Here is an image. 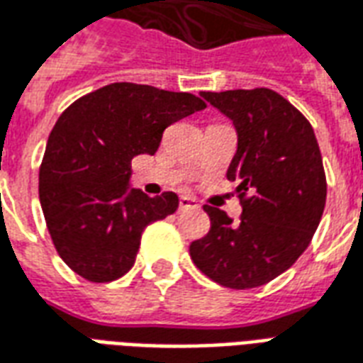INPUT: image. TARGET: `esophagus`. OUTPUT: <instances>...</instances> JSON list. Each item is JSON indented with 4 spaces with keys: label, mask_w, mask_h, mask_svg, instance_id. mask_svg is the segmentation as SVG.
<instances>
[{
    "label": "esophagus",
    "mask_w": 363,
    "mask_h": 363,
    "mask_svg": "<svg viewBox=\"0 0 363 363\" xmlns=\"http://www.w3.org/2000/svg\"><path fill=\"white\" fill-rule=\"evenodd\" d=\"M198 208V203H196L194 198H189V196H182L181 202H179V209H194Z\"/></svg>",
    "instance_id": "obj_1"
}]
</instances>
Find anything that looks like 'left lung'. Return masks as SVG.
Listing matches in <instances>:
<instances>
[{
    "label": "left lung",
    "mask_w": 363,
    "mask_h": 363,
    "mask_svg": "<svg viewBox=\"0 0 363 363\" xmlns=\"http://www.w3.org/2000/svg\"><path fill=\"white\" fill-rule=\"evenodd\" d=\"M238 136L227 179L236 181L240 221L203 206L209 233L190 244L196 267L229 289H254L289 269L323 216L327 182L313 128L269 88L202 92Z\"/></svg>",
    "instance_id": "8db88e82"
}]
</instances>
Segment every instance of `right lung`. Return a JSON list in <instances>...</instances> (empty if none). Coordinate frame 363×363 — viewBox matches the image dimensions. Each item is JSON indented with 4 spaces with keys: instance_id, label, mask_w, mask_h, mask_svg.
<instances>
[{
    "instance_id": "right-lung-1",
    "label": "right lung",
    "mask_w": 363,
    "mask_h": 363,
    "mask_svg": "<svg viewBox=\"0 0 363 363\" xmlns=\"http://www.w3.org/2000/svg\"><path fill=\"white\" fill-rule=\"evenodd\" d=\"M194 94L115 82L77 99L55 123L40 167V203L61 259L92 283L123 277L142 233L179 208V196L130 189V161L154 155L163 130L202 111Z\"/></svg>"
}]
</instances>
